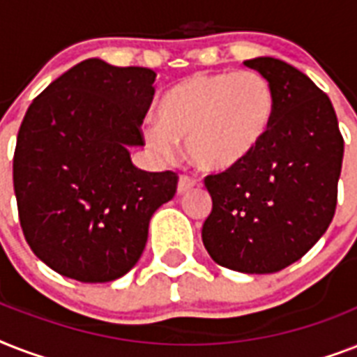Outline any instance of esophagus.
I'll use <instances>...</instances> for the list:
<instances>
[{"instance_id":"1","label":"esophagus","mask_w":357,"mask_h":357,"mask_svg":"<svg viewBox=\"0 0 357 357\" xmlns=\"http://www.w3.org/2000/svg\"><path fill=\"white\" fill-rule=\"evenodd\" d=\"M196 185H198V179L190 178V176H187V174H181L178 181V192L179 195L189 192V190L192 189V187H196Z\"/></svg>"}]
</instances>
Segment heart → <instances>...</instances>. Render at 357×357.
Returning a JSON list of instances; mask_svg holds the SVG:
<instances>
[{"instance_id":"b5f03b06","label":"heart","mask_w":357,"mask_h":357,"mask_svg":"<svg viewBox=\"0 0 357 357\" xmlns=\"http://www.w3.org/2000/svg\"><path fill=\"white\" fill-rule=\"evenodd\" d=\"M274 111L276 94L259 72H202L165 92L159 103L161 122H148L142 135L161 159H172L178 142L185 140L196 167L224 172L259 148Z\"/></svg>"}]
</instances>
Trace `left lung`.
<instances>
[{
  "mask_svg": "<svg viewBox=\"0 0 357 357\" xmlns=\"http://www.w3.org/2000/svg\"><path fill=\"white\" fill-rule=\"evenodd\" d=\"M244 64L271 81L274 120L246 161L204 179L213 209L202 241L220 266L271 274L307 254L332 222L344 140L330 98L307 75L272 57Z\"/></svg>",
  "mask_w": 357,
  "mask_h": 357,
  "instance_id": "8db88e82",
  "label": "left lung"
}]
</instances>
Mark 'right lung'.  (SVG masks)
<instances>
[{
  "label": "right lung",
  "mask_w": 357,
  "mask_h": 357,
  "mask_svg": "<svg viewBox=\"0 0 357 357\" xmlns=\"http://www.w3.org/2000/svg\"><path fill=\"white\" fill-rule=\"evenodd\" d=\"M155 72L75 64L38 94L20 126L13 181L20 226L50 268L85 283L113 282L139 261L151 215L178 174L133 167Z\"/></svg>",
  "instance_id": "1"
}]
</instances>
